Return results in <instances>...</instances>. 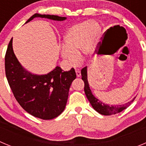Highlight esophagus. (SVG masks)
Instances as JSON below:
<instances>
[{"label":"esophagus","instance_id":"esophagus-1","mask_svg":"<svg viewBox=\"0 0 146 146\" xmlns=\"http://www.w3.org/2000/svg\"><path fill=\"white\" fill-rule=\"evenodd\" d=\"M76 76H77V77H80V76H81V71H80V70H76Z\"/></svg>","mask_w":146,"mask_h":146}]
</instances>
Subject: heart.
Wrapping results in <instances>:
<instances>
[{
  "label": "heart",
  "mask_w": 146,
  "mask_h": 146,
  "mask_svg": "<svg viewBox=\"0 0 146 146\" xmlns=\"http://www.w3.org/2000/svg\"><path fill=\"white\" fill-rule=\"evenodd\" d=\"M95 25L94 21H84L72 25L64 36V45L61 47L60 54L65 63L70 67H76L79 63L81 57L79 51L87 53L92 41L95 36L97 28L92 27Z\"/></svg>",
  "instance_id": "1"
}]
</instances>
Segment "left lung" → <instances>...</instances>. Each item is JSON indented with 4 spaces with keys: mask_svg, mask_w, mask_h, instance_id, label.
<instances>
[{
    "mask_svg": "<svg viewBox=\"0 0 146 146\" xmlns=\"http://www.w3.org/2000/svg\"><path fill=\"white\" fill-rule=\"evenodd\" d=\"M81 78H82V80L84 82V92L85 94H86V98H87L88 100L89 101V102L92 105L93 108L97 112L102 114V115H110L121 112V111H124V109H126L127 107L130 106L131 103L135 99V98H134L132 100L127 102L125 104L119 105V106H113V105L110 106V105L105 104L102 102L100 101L98 98H96L93 95L92 92L87 79V67H85V68H83L82 70H81Z\"/></svg>",
    "mask_w": 146,
    "mask_h": 146,
    "instance_id": "1",
    "label": "left lung"
}]
</instances>
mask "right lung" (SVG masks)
<instances>
[{"mask_svg": "<svg viewBox=\"0 0 146 146\" xmlns=\"http://www.w3.org/2000/svg\"><path fill=\"white\" fill-rule=\"evenodd\" d=\"M40 17L64 21L67 17L35 14L25 23ZM12 40L9 42L5 57V70L9 84L16 100L25 111L35 117L49 120L57 117L65 110L69 89L76 78L75 70L64 71L57 66L47 74H33L22 66L14 54Z\"/></svg>", "mask_w": 146, "mask_h": 146, "instance_id": "add662e5", "label": "right lung"}]
</instances>
